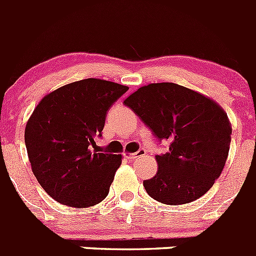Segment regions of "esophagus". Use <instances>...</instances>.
<instances>
[{
    "label": "esophagus",
    "mask_w": 256,
    "mask_h": 256,
    "mask_svg": "<svg viewBox=\"0 0 256 256\" xmlns=\"http://www.w3.org/2000/svg\"><path fill=\"white\" fill-rule=\"evenodd\" d=\"M144 155H146V151H144V148H140V150L136 151V152L128 154V155H126V158H128V159L134 160V159H137V158H141V156H144Z\"/></svg>",
    "instance_id": "1"
}]
</instances>
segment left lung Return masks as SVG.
Masks as SVG:
<instances>
[{"label": "left lung", "mask_w": 256, "mask_h": 256, "mask_svg": "<svg viewBox=\"0 0 256 256\" xmlns=\"http://www.w3.org/2000/svg\"><path fill=\"white\" fill-rule=\"evenodd\" d=\"M124 105L156 140L170 142L168 152L156 155L158 173L144 182L148 195L166 205L188 204L205 195L220 176L230 151L232 128L224 110L176 83L138 88Z\"/></svg>", "instance_id": "obj_1"}]
</instances>
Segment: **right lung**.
Segmentation results:
<instances>
[{
  "label": "right lung",
  "instance_id": "1",
  "mask_svg": "<svg viewBox=\"0 0 256 256\" xmlns=\"http://www.w3.org/2000/svg\"><path fill=\"white\" fill-rule=\"evenodd\" d=\"M128 91L126 86L88 78L44 96L26 126L32 170L58 202L74 208L96 205L108 196L122 155L98 152L106 114Z\"/></svg>",
  "mask_w": 256,
  "mask_h": 256
}]
</instances>
